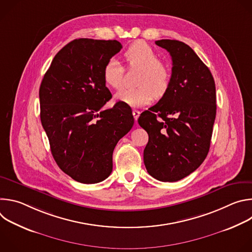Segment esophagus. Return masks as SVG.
Here are the masks:
<instances>
[{
    "instance_id": "esophagus-1",
    "label": "esophagus",
    "mask_w": 252,
    "mask_h": 252,
    "mask_svg": "<svg viewBox=\"0 0 252 252\" xmlns=\"http://www.w3.org/2000/svg\"><path fill=\"white\" fill-rule=\"evenodd\" d=\"M139 115H140V112H139V111H137V110H132V116H133V118H134L135 121H137Z\"/></svg>"
}]
</instances>
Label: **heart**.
Returning <instances> with one entry per match:
<instances>
[{"instance_id":"1","label":"heart","mask_w":252,"mask_h":252,"mask_svg":"<svg viewBox=\"0 0 252 252\" xmlns=\"http://www.w3.org/2000/svg\"><path fill=\"white\" fill-rule=\"evenodd\" d=\"M129 67L139 68L134 89H126L116 94V99L130 106H141L150 103L155 95L161 97L167 92L171 70L168 64L158 60L154 49L143 41L132 43L124 54ZM125 67L121 62L112 57L102 67V78L106 86L119 90L123 87Z\"/></svg>"}]
</instances>
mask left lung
<instances>
[{"mask_svg":"<svg viewBox=\"0 0 252 252\" xmlns=\"http://www.w3.org/2000/svg\"><path fill=\"white\" fill-rule=\"evenodd\" d=\"M171 57V81L138 125L149 133L143 151L148 172L160 182L181 181L205 159L217 115L215 84L209 68L187 44L159 40Z\"/></svg>","mask_w":252,"mask_h":252,"instance_id":"1","label":"left lung"}]
</instances>
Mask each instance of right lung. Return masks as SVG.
<instances>
[{
	"label": "right lung",
	"mask_w": 252,
	"mask_h": 252,
	"mask_svg": "<svg viewBox=\"0 0 252 252\" xmlns=\"http://www.w3.org/2000/svg\"><path fill=\"white\" fill-rule=\"evenodd\" d=\"M122 48L116 40L71 41L55 56L40 87L41 122L52 155L82 184L100 183L112 173L114 150L134 123L125 102L101 110L112 98L102 67Z\"/></svg>",
	"instance_id": "obj_1"
}]
</instances>
